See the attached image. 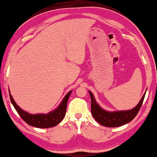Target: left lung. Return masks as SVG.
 Here are the masks:
<instances>
[{"instance_id": "8db88e82", "label": "left lung", "mask_w": 157, "mask_h": 157, "mask_svg": "<svg viewBox=\"0 0 157 157\" xmlns=\"http://www.w3.org/2000/svg\"><path fill=\"white\" fill-rule=\"evenodd\" d=\"M91 98V112L93 117L98 123L106 127H118L123 126L131 122L137 115L145 95V93L142 97L138 104L132 109L124 110V111L109 112L104 110L99 106L95 101L93 94L88 91Z\"/></svg>"}]
</instances>
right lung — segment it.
<instances>
[{
    "label": "right lung",
    "instance_id": "1",
    "mask_svg": "<svg viewBox=\"0 0 157 157\" xmlns=\"http://www.w3.org/2000/svg\"><path fill=\"white\" fill-rule=\"evenodd\" d=\"M72 90L66 94L65 96L62 99V102L60 103V104L56 109L47 114H35V115L30 114L22 109L14 101L12 95L10 94V92H9V97H10L11 102L16 111L25 123L31 126L36 127V128H46L56 126L63 120L66 113L68 99H69Z\"/></svg>",
    "mask_w": 157,
    "mask_h": 157
}]
</instances>
